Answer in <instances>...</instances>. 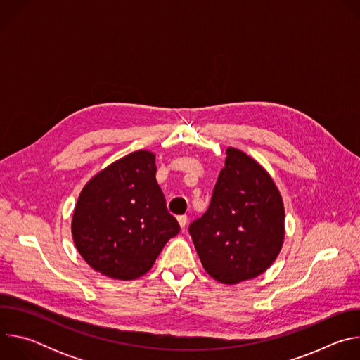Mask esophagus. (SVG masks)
<instances>
[{"mask_svg":"<svg viewBox=\"0 0 360 360\" xmlns=\"http://www.w3.org/2000/svg\"><path fill=\"white\" fill-rule=\"evenodd\" d=\"M178 224H179V226H181L182 229H185V226H186V224H188V217H186V215L178 217Z\"/></svg>","mask_w":360,"mask_h":360,"instance_id":"1","label":"esophagus"}]
</instances>
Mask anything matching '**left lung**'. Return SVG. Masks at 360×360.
I'll list each match as a JSON object with an SVG mask.
<instances>
[{"mask_svg": "<svg viewBox=\"0 0 360 360\" xmlns=\"http://www.w3.org/2000/svg\"><path fill=\"white\" fill-rule=\"evenodd\" d=\"M189 233L202 266L218 282L235 285L259 276L283 245L281 192L258 162L228 148L210 208L189 225Z\"/></svg>", "mask_w": 360, "mask_h": 360, "instance_id": "left-lung-1", "label": "left lung"}]
</instances>
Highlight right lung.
<instances>
[{
	"mask_svg": "<svg viewBox=\"0 0 360 360\" xmlns=\"http://www.w3.org/2000/svg\"><path fill=\"white\" fill-rule=\"evenodd\" d=\"M155 174V155L136 150L98 172L81 191L71 231L78 252L96 272L136 279L179 233Z\"/></svg>",
	"mask_w": 360,
	"mask_h": 360,
	"instance_id": "add662e5",
	"label": "right lung"
}]
</instances>
